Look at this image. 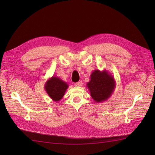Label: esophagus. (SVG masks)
I'll use <instances>...</instances> for the list:
<instances>
[{
    "mask_svg": "<svg viewBox=\"0 0 155 155\" xmlns=\"http://www.w3.org/2000/svg\"><path fill=\"white\" fill-rule=\"evenodd\" d=\"M82 84H83V83H82L81 81H78V82L75 83V86H79V87H80V86L82 85Z\"/></svg>",
    "mask_w": 155,
    "mask_h": 155,
    "instance_id": "34e87169",
    "label": "esophagus"
}]
</instances>
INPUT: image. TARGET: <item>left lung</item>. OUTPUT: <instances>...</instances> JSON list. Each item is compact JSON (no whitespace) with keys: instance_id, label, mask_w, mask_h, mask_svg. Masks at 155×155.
Instances as JSON below:
<instances>
[{"instance_id":"1","label":"left lung","mask_w":155,"mask_h":155,"mask_svg":"<svg viewBox=\"0 0 155 155\" xmlns=\"http://www.w3.org/2000/svg\"><path fill=\"white\" fill-rule=\"evenodd\" d=\"M87 87L94 101L101 103L107 101L114 92L116 87L114 78L106 70H94L90 76Z\"/></svg>"}]
</instances>
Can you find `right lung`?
Segmentation results:
<instances>
[{
    "instance_id": "add662e5",
    "label": "right lung",
    "mask_w": 155,
    "mask_h": 155,
    "mask_svg": "<svg viewBox=\"0 0 155 155\" xmlns=\"http://www.w3.org/2000/svg\"><path fill=\"white\" fill-rule=\"evenodd\" d=\"M68 88V84L58 76L49 78L45 85L46 93L54 101H59L61 100Z\"/></svg>"
}]
</instances>
